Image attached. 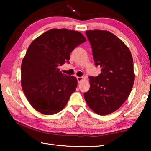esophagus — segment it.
I'll return each mask as SVG.
<instances>
[{
    "instance_id": "1",
    "label": "esophagus",
    "mask_w": 151,
    "mask_h": 151,
    "mask_svg": "<svg viewBox=\"0 0 151 151\" xmlns=\"http://www.w3.org/2000/svg\"><path fill=\"white\" fill-rule=\"evenodd\" d=\"M76 78H77V81H78V83H81V81L83 80V77H81V76H77V77H76Z\"/></svg>"
}]
</instances>
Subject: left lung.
<instances>
[{
  "label": "left lung",
  "mask_w": 151,
  "mask_h": 151,
  "mask_svg": "<svg viewBox=\"0 0 151 151\" xmlns=\"http://www.w3.org/2000/svg\"><path fill=\"white\" fill-rule=\"evenodd\" d=\"M95 65L101 74L89 76L90 89L84 93L88 106L99 115L116 111L131 93L134 81L133 60L126 45L106 30H86Z\"/></svg>",
  "instance_id": "left-lung-1"
}]
</instances>
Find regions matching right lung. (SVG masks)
I'll return each mask as SVG.
<instances>
[{"instance_id": "obj_1", "label": "right lung", "mask_w": 151, "mask_h": 151, "mask_svg": "<svg viewBox=\"0 0 151 151\" xmlns=\"http://www.w3.org/2000/svg\"><path fill=\"white\" fill-rule=\"evenodd\" d=\"M85 41L78 31L54 29L31 42L22 59L21 85L36 111L51 115L65 108L76 91L77 79L62 73L58 66L69 63L71 52Z\"/></svg>"}]
</instances>
